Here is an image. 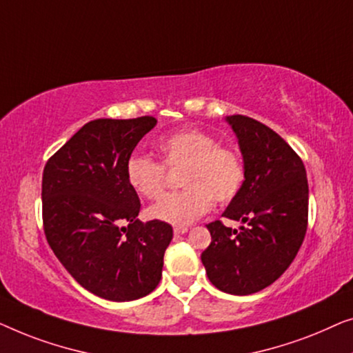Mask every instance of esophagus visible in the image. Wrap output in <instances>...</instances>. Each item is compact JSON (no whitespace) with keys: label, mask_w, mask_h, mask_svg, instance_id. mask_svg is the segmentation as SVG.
Here are the masks:
<instances>
[{"label":"esophagus","mask_w":353,"mask_h":353,"mask_svg":"<svg viewBox=\"0 0 353 353\" xmlns=\"http://www.w3.org/2000/svg\"><path fill=\"white\" fill-rule=\"evenodd\" d=\"M188 232V227H174V235H183Z\"/></svg>","instance_id":"34e87169"}]
</instances>
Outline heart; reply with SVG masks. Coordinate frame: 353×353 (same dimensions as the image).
<instances>
[{
    "label": "heart",
    "mask_w": 353,
    "mask_h": 353,
    "mask_svg": "<svg viewBox=\"0 0 353 353\" xmlns=\"http://www.w3.org/2000/svg\"><path fill=\"white\" fill-rule=\"evenodd\" d=\"M163 164L168 170L183 168L181 185L185 190L166 195L148 208L150 219L183 227L206 214L217 203H227L240 193L245 183V165L240 153L219 147L211 134L200 129H181L158 142ZM126 179L134 192L157 200L166 187L161 163L143 155H132L126 163Z\"/></svg>",
    "instance_id": "obj_1"
}]
</instances>
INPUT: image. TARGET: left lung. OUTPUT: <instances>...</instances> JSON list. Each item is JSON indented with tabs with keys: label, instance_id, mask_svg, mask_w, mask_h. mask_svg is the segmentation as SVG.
Returning a JSON list of instances; mask_svg holds the SVG:
<instances>
[{
	"label": "left lung",
	"instance_id": "1",
	"mask_svg": "<svg viewBox=\"0 0 353 353\" xmlns=\"http://www.w3.org/2000/svg\"><path fill=\"white\" fill-rule=\"evenodd\" d=\"M245 165V183L222 216L208 224L211 245L203 251L206 275L217 290L248 296L278 280L299 251L307 232L309 183L304 163L269 126L243 115L225 117Z\"/></svg>",
	"mask_w": 353,
	"mask_h": 353
}]
</instances>
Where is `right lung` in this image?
I'll return each instance as SVG.
<instances>
[{"label":"right lung","mask_w":353,"mask_h":353,"mask_svg":"<svg viewBox=\"0 0 353 353\" xmlns=\"http://www.w3.org/2000/svg\"><path fill=\"white\" fill-rule=\"evenodd\" d=\"M155 125L153 117L89 121L44 166L49 246L68 274L102 299H141L161 280L172 227L137 219L141 201L126 179L132 150Z\"/></svg>","instance_id":"add662e5"}]
</instances>
